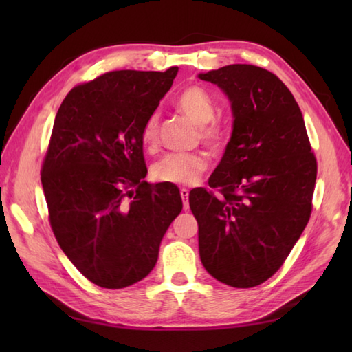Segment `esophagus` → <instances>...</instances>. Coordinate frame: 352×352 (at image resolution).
Wrapping results in <instances>:
<instances>
[{
  "label": "esophagus",
  "instance_id": "1",
  "mask_svg": "<svg viewBox=\"0 0 352 352\" xmlns=\"http://www.w3.org/2000/svg\"><path fill=\"white\" fill-rule=\"evenodd\" d=\"M180 195H182V198H183L184 208H186V210H188V208H189V190L183 188V189L180 190Z\"/></svg>",
  "mask_w": 352,
  "mask_h": 352
}]
</instances>
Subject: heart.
Returning a JSON list of instances; mask_svg holds the SVG:
<instances>
[{"label": "heart", "mask_w": 352, "mask_h": 352, "mask_svg": "<svg viewBox=\"0 0 352 352\" xmlns=\"http://www.w3.org/2000/svg\"><path fill=\"white\" fill-rule=\"evenodd\" d=\"M175 106L193 124L203 126L201 136L208 145L214 148L221 145L223 133L218 124L212 122L216 107L210 95L204 89L198 86L183 89L177 96ZM157 126H159V115L154 113L148 118L142 131L144 145L151 146L155 144ZM207 157L201 153H169L153 164L151 172L157 182L189 186L199 180L201 174L207 169Z\"/></svg>", "instance_id": "1"}]
</instances>
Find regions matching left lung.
<instances>
[{"label":"left lung","instance_id":"8db88e82","mask_svg":"<svg viewBox=\"0 0 352 352\" xmlns=\"http://www.w3.org/2000/svg\"><path fill=\"white\" fill-rule=\"evenodd\" d=\"M227 95L233 131L203 188L189 193L199 257L213 278L254 287L278 271L307 226L316 183L304 118L283 81L254 65L198 74Z\"/></svg>","mask_w":352,"mask_h":352}]
</instances>
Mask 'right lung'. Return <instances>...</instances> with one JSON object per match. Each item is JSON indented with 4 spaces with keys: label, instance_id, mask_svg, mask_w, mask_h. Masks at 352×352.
I'll use <instances>...</instances> for the list:
<instances>
[{
    "label": "right lung",
    "instance_id": "obj_1",
    "mask_svg": "<svg viewBox=\"0 0 352 352\" xmlns=\"http://www.w3.org/2000/svg\"><path fill=\"white\" fill-rule=\"evenodd\" d=\"M177 72H107L74 87L56 115L41 172L51 228L72 265L100 287L144 280L183 208L175 184L145 182L142 142Z\"/></svg>",
    "mask_w": 352,
    "mask_h": 352
}]
</instances>
